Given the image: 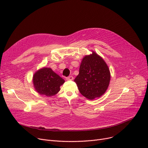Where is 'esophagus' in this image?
<instances>
[{"label":"esophagus","instance_id":"obj_1","mask_svg":"<svg viewBox=\"0 0 148 148\" xmlns=\"http://www.w3.org/2000/svg\"><path fill=\"white\" fill-rule=\"evenodd\" d=\"M66 80H73L74 79V77L71 75H70V76L66 77Z\"/></svg>","mask_w":148,"mask_h":148}]
</instances>
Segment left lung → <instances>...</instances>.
<instances>
[{
	"label": "left lung",
	"instance_id": "1",
	"mask_svg": "<svg viewBox=\"0 0 148 148\" xmlns=\"http://www.w3.org/2000/svg\"><path fill=\"white\" fill-rule=\"evenodd\" d=\"M110 73L104 59L94 52L85 56L74 82L81 94L89 99L102 96L107 89Z\"/></svg>",
	"mask_w": 148,
	"mask_h": 148
}]
</instances>
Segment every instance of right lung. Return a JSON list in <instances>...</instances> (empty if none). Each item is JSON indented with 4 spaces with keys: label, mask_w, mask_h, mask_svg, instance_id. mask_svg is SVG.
<instances>
[{
    "label": "right lung",
    "mask_w": 148,
    "mask_h": 148,
    "mask_svg": "<svg viewBox=\"0 0 148 148\" xmlns=\"http://www.w3.org/2000/svg\"><path fill=\"white\" fill-rule=\"evenodd\" d=\"M65 80L54 73L50 68H42L33 76V83L35 90L41 95L52 97L60 90V86Z\"/></svg>",
    "instance_id": "obj_1"
}]
</instances>
